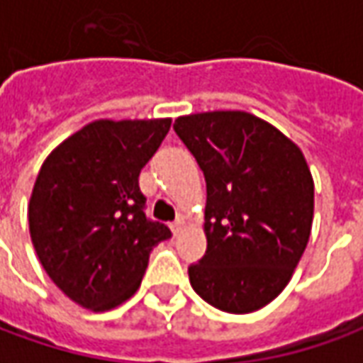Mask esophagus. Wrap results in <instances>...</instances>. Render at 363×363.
Wrapping results in <instances>:
<instances>
[{
  "label": "esophagus",
  "mask_w": 363,
  "mask_h": 363,
  "mask_svg": "<svg viewBox=\"0 0 363 363\" xmlns=\"http://www.w3.org/2000/svg\"><path fill=\"white\" fill-rule=\"evenodd\" d=\"M184 228H186V221H184V218H177V220L171 223V231H173L174 235L182 233V231H184Z\"/></svg>",
  "instance_id": "34e87169"
}]
</instances>
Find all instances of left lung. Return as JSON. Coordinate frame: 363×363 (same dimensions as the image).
<instances>
[{"instance_id": "8db88e82", "label": "left lung", "mask_w": 363, "mask_h": 363, "mask_svg": "<svg viewBox=\"0 0 363 363\" xmlns=\"http://www.w3.org/2000/svg\"><path fill=\"white\" fill-rule=\"evenodd\" d=\"M173 128L208 192V249L189 267L190 286L216 309L257 311L288 286L311 235L315 186L303 153L243 111L179 116Z\"/></svg>"}]
</instances>
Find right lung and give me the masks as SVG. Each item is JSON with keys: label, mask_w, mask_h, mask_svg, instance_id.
Listing matches in <instances>:
<instances>
[{"label": "right lung", "mask_w": 363, "mask_h": 363, "mask_svg": "<svg viewBox=\"0 0 363 363\" xmlns=\"http://www.w3.org/2000/svg\"><path fill=\"white\" fill-rule=\"evenodd\" d=\"M171 118L95 120L46 157L28 202L38 260L72 301L108 311L134 296L150 252L171 237L145 218L140 171Z\"/></svg>", "instance_id": "add662e5"}]
</instances>
